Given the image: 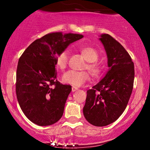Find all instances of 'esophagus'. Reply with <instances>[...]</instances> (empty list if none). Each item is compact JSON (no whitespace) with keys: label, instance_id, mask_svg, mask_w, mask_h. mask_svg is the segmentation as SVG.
Masks as SVG:
<instances>
[{"label":"esophagus","instance_id":"esophagus-1","mask_svg":"<svg viewBox=\"0 0 150 150\" xmlns=\"http://www.w3.org/2000/svg\"><path fill=\"white\" fill-rule=\"evenodd\" d=\"M77 89H78V88H77V87H75V86H73V87H72V91H73V92H75Z\"/></svg>","mask_w":150,"mask_h":150}]
</instances>
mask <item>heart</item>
Listing matches in <instances>:
<instances>
[{"instance_id": "obj_1", "label": "heart", "mask_w": 150, "mask_h": 150, "mask_svg": "<svg viewBox=\"0 0 150 150\" xmlns=\"http://www.w3.org/2000/svg\"><path fill=\"white\" fill-rule=\"evenodd\" d=\"M80 51L82 56L87 61V64L84 66V69H87L93 77H99L102 75V65L97 61L99 59V53L97 49L92 46H81ZM68 63V51H64L58 53L56 57V65L61 69H65ZM65 83L79 87L83 85L89 79V75L87 71H75L68 70L65 72L62 77Z\"/></svg>"}]
</instances>
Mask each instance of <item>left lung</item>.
<instances>
[{
	"mask_svg": "<svg viewBox=\"0 0 150 150\" xmlns=\"http://www.w3.org/2000/svg\"><path fill=\"white\" fill-rule=\"evenodd\" d=\"M109 69L105 77L87 91L84 116L95 126H106L119 118L128 104L133 88L135 69L131 57L109 34H101Z\"/></svg>",
	"mask_w": 150,
	"mask_h": 150,
	"instance_id": "obj_1",
	"label": "left lung"
}]
</instances>
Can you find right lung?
I'll use <instances>...</instances> for the list:
<instances>
[{
  "label": "right lung",
  "instance_id": "add662e5",
  "mask_svg": "<svg viewBox=\"0 0 150 150\" xmlns=\"http://www.w3.org/2000/svg\"><path fill=\"white\" fill-rule=\"evenodd\" d=\"M82 37L61 32L46 34L32 42L20 56L16 73L17 99L32 123L46 126L61 119L72 87L57 80L56 57Z\"/></svg>",
  "mask_w": 150,
  "mask_h": 150
}]
</instances>
